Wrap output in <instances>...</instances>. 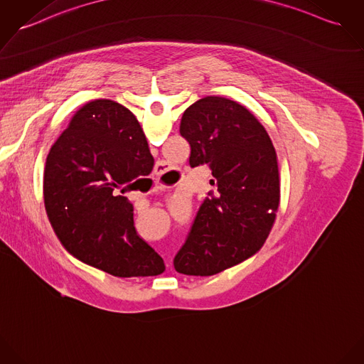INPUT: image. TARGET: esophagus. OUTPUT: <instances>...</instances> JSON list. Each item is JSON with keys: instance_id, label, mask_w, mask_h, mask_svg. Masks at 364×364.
<instances>
[{"instance_id": "1", "label": "esophagus", "mask_w": 364, "mask_h": 364, "mask_svg": "<svg viewBox=\"0 0 364 364\" xmlns=\"http://www.w3.org/2000/svg\"><path fill=\"white\" fill-rule=\"evenodd\" d=\"M156 168H164V165L158 164V165H156ZM154 196H156L159 200H162V199H166L170 194H168V191L162 190V188H155V190H154Z\"/></svg>"}]
</instances>
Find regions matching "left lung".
<instances>
[{
    "mask_svg": "<svg viewBox=\"0 0 364 364\" xmlns=\"http://www.w3.org/2000/svg\"><path fill=\"white\" fill-rule=\"evenodd\" d=\"M180 133L191 145V158L209 165L216 190L200 203L176 269L218 273L264 244L280 202L277 154L259 119L220 95L190 105Z\"/></svg>",
    "mask_w": 364,
    "mask_h": 364,
    "instance_id": "8db88e82",
    "label": "left lung"
}]
</instances>
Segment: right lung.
<instances>
[{"label": "right lung", "instance_id": "1", "mask_svg": "<svg viewBox=\"0 0 364 364\" xmlns=\"http://www.w3.org/2000/svg\"><path fill=\"white\" fill-rule=\"evenodd\" d=\"M148 151L137 117L111 100L85 104L53 144L44 168L46 210L75 257L111 269L145 253L127 194L137 190L134 177L146 166Z\"/></svg>", "mask_w": 364, "mask_h": 364}]
</instances>
